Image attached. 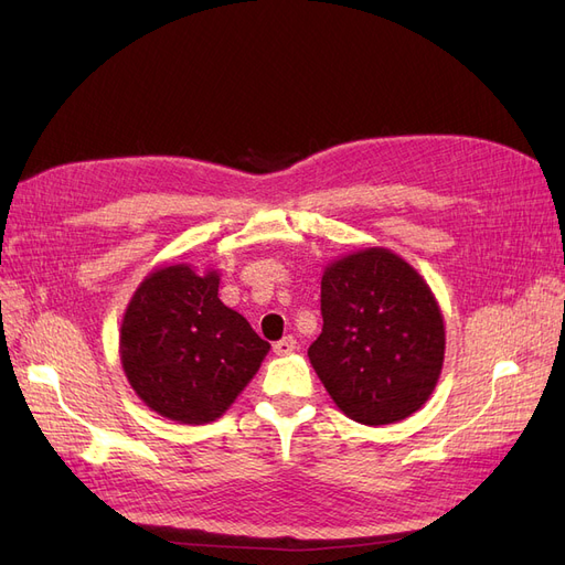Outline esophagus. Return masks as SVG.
<instances>
[{"mask_svg": "<svg viewBox=\"0 0 565 565\" xmlns=\"http://www.w3.org/2000/svg\"><path fill=\"white\" fill-rule=\"evenodd\" d=\"M297 350V338L295 335H285L282 341H278L276 345H274V352L278 354V356H285V354H291Z\"/></svg>", "mask_w": 565, "mask_h": 565, "instance_id": "obj_1", "label": "esophagus"}]
</instances>
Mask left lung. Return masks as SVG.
I'll use <instances>...</instances> for the list:
<instances>
[{"label":"left lung","mask_w":565,"mask_h":565,"mask_svg":"<svg viewBox=\"0 0 565 565\" xmlns=\"http://www.w3.org/2000/svg\"><path fill=\"white\" fill-rule=\"evenodd\" d=\"M322 333L310 364L333 403L369 426L417 413L436 390L445 324L434 291L385 247H366L324 268Z\"/></svg>","instance_id":"1"}]
</instances>
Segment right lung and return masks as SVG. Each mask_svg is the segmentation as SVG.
<instances>
[{"label": "right lung", "instance_id": "1", "mask_svg": "<svg viewBox=\"0 0 565 565\" xmlns=\"http://www.w3.org/2000/svg\"><path fill=\"white\" fill-rule=\"evenodd\" d=\"M217 270L157 268L134 291L120 361L150 411L178 424L215 422L259 371L270 345L217 297Z\"/></svg>", "mask_w": 565, "mask_h": 565}]
</instances>
